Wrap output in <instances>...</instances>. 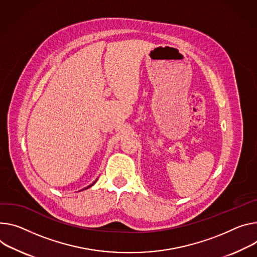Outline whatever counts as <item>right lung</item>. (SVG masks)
Returning a JSON list of instances; mask_svg holds the SVG:
<instances>
[{"instance_id":"add662e5","label":"right lung","mask_w":257,"mask_h":257,"mask_svg":"<svg viewBox=\"0 0 257 257\" xmlns=\"http://www.w3.org/2000/svg\"><path fill=\"white\" fill-rule=\"evenodd\" d=\"M96 180H97V179H96ZM96 180H95V181H94V182H93V183H92V184H90V185H88V186H87V188H85V189H83V190H86V189H89V188H91V186H92V185H93V184H94V183H95V182H96Z\"/></svg>"}]
</instances>
